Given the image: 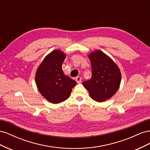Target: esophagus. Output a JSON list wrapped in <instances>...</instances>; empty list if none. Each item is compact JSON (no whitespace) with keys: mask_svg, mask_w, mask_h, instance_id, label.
I'll return each instance as SVG.
<instances>
[{"mask_svg":"<svg viewBox=\"0 0 150 150\" xmlns=\"http://www.w3.org/2000/svg\"><path fill=\"white\" fill-rule=\"evenodd\" d=\"M81 80H82V78H81L80 76H77L76 78V81L78 83H81Z\"/></svg>","mask_w":150,"mask_h":150,"instance_id":"obj_1","label":"esophagus"}]
</instances>
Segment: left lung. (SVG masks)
Instances as JSON below:
<instances>
[{
    "label": "left lung",
    "mask_w": 150,
    "mask_h": 150,
    "mask_svg": "<svg viewBox=\"0 0 150 150\" xmlns=\"http://www.w3.org/2000/svg\"><path fill=\"white\" fill-rule=\"evenodd\" d=\"M88 57L91 64L92 76L83 84L93 100L105 101L119 89L121 79L120 70L110 57L99 50L90 53Z\"/></svg>",
    "instance_id": "obj_1"
}]
</instances>
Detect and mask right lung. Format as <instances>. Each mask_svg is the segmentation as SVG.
Segmentation results:
<instances>
[{"instance_id": "obj_1", "label": "right lung", "mask_w": 150, "mask_h": 150, "mask_svg": "<svg viewBox=\"0 0 150 150\" xmlns=\"http://www.w3.org/2000/svg\"><path fill=\"white\" fill-rule=\"evenodd\" d=\"M66 57L60 50H54L45 57L36 71L35 79L39 92L51 103L66 100L77 83L62 69Z\"/></svg>"}]
</instances>
